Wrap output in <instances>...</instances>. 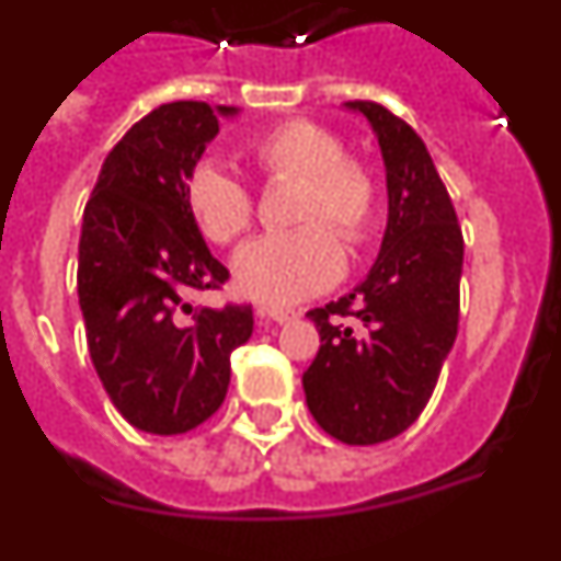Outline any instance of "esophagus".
Listing matches in <instances>:
<instances>
[{
	"label": "esophagus",
	"instance_id": "obj_1",
	"mask_svg": "<svg viewBox=\"0 0 561 561\" xmlns=\"http://www.w3.org/2000/svg\"><path fill=\"white\" fill-rule=\"evenodd\" d=\"M257 317H261V320H272V323H291V320H295L297 317V311H291V309H257Z\"/></svg>",
	"mask_w": 561,
	"mask_h": 561
}]
</instances>
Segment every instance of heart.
<instances>
[{"label": "heart", "instance_id": "obj_1", "mask_svg": "<svg viewBox=\"0 0 561 561\" xmlns=\"http://www.w3.org/2000/svg\"><path fill=\"white\" fill-rule=\"evenodd\" d=\"M331 128L311 121H284L250 142V160L266 180H295L291 221L297 230L270 232L232 257V280L244 297L264 306H295L320 295L345 270L340 232L362 244L379 216V185ZM185 207L213 244H230L252 225L255 202L225 165L202 160L185 180Z\"/></svg>", "mask_w": 561, "mask_h": 561}]
</instances>
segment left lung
<instances>
[{
    "label": "left lung",
    "instance_id": "left-lung-1",
    "mask_svg": "<svg viewBox=\"0 0 561 561\" xmlns=\"http://www.w3.org/2000/svg\"><path fill=\"white\" fill-rule=\"evenodd\" d=\"M374 128L388 180V227L365 280L309 311L320 351L304 374L306 404L331 438L381 444L427 408L458 336L463 236L427 146L374 101H351ZM340 316H356L362 332Z\"/></svg>",
    "mask_w": 561,
    "mask_h": 561
}]
</instances>
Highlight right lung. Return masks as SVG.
<instances>
[{"instance_id":"add662e5","label":"right lung","mask_w":561,"mask_h":561,"mask_svg":"<svg viewBox=\"0 0 561 561\" xmlns=\"http://www.w3.org/2000/svg\"><path fill=\"white\" fill-rule=\"evenodd\" d=\"M236 106L162 103L103 160L83 210L78 304L89 356L117 413L142 433L180 435L221 408L230 354L252 306L193 309L191 291L230 272L185 207V180Z\"/></svg>"}]
</instances>
